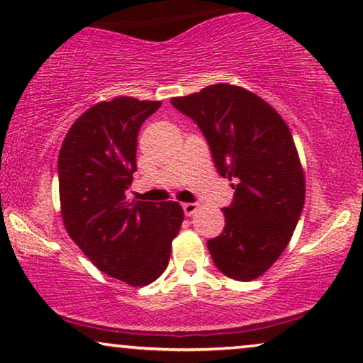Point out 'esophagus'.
Segmentation results:
<instances>
[{"label": "esophagus", "instance_id": "obj_1", "mask_svg": "<svg viewBox=\"0 0 363 363\" xmlns=\"http://www.w3.org/2000/svg\"><path fill=\"white\" fill-rule=\"evenodd\" d=\"M196 210H198V205H195V203H185V205H183V211H185L186 216L195 215Z\"/></svg>", "mask_w": 363, "mask_h": 363}]
</instances>
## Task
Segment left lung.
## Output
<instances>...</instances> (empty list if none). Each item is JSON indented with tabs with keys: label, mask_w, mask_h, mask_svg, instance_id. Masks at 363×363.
I'll list each match as a JSON object with an SVG mask.
<instances>
[{
	"label": "left lung",
	"mask_w": 363,
	"mask_h": 363,
	"mask_svg": "<svg viewBox=\"0 0 363 363\" xmlns=\"http://www.w3.org/2000/svg\"><path fill=\"white\" fill-rule=\"evenodd\" d=\"M172 104L201 128L218 173L236 182L225 230L206 242L213 261L231 279L255 281L284 252L304 206L306 175L289 127L274 107L233 84Z\"/></svg>",
	"instance_id": "left-lung-1"
}]
</instances>
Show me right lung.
Listing matches in <instances>:
<instances>
[{
    "label": "right lung",
    "mask_w": 363,
    "mask_h": 363,
    "mask_svg": "<svg viewBox=\"0 0 363 363\" xmlns=\"http://www.w3.org/2000/svg\"><path fill=\"white\" fill-rule=\"evenodd\" d=\"M160 101L113 97L87 108L59 152L64 226L97 269L132 287L157 281L183 223L177 201H128L140 125Z\"/></svg>",
    "instance_id": "add662e5"
}]
</instances>
